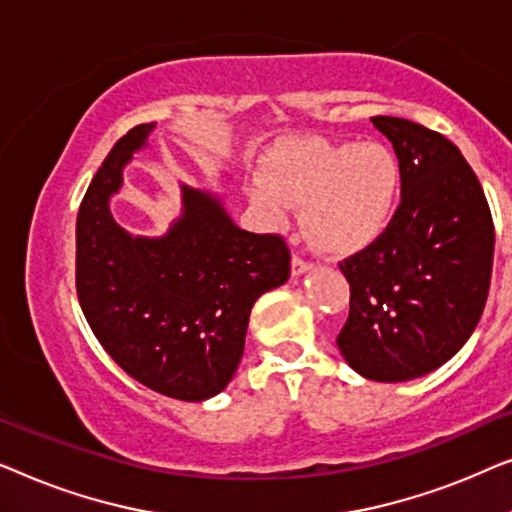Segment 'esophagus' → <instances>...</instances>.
Masks as SVG:
<instances>
[{
  "label": "esophagus",
  "mask_w": 512,
  "mask_h": 512,
  "mask_svg": "<svg viewBox=\"0 0 512 512\" xmlns=\"http://www.w3.org/2000/svg\"><path fill=\"white\" fill-rule=\"evenodd\" d=\"M311 269H313V264L308 262V259L299 257V255L292 257V276H301V273H306V271H311Z\"/></svg>",
  "instance_id": "esophagus-1"
}]
</instances>
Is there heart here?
Instances as JSON below:
<instances>
[{"mask_svg": "<svg viewBox=\"0 0 512 512\" xmlns=\"http://www.w3.org/2000/svg\"><path fill=\"white\" fill-rule=\"evenodd\" d=\"M401 185V162L385 143L301 139L271 155L253 199L271 222H283L290 204L306 201L304 227L315 246L350 257L387 234Z\"/></svg>", "mask_w": 512, "mask_h": 512, "instance_id": "heart-1", "label": "heart"}]
</instances>
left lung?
Returning a JSON list of instances; mask_svg holds the SVG:
<instances>
[{"mask_svg":"<svg viewBox=\"0 0 512 512\" xmlns=\"http://www.w3.org/2000/svg\"><path fill=\"white\" fill-rule=\"evenodd\" d=\"M371 122L401 162V204L376 246L338 264L350 315L336 343L359 376L403 383L443 366L473 334L492 280L494 222L455 143L392 115Z\"/></svg>","mask_w":512,"mask_h":512,"instance_id":"obj_1","label":"left lung"}]
</instances>
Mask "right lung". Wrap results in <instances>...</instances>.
<instances>
[{
    "label": "right lung",
    "instance_id": "1",
    "mask_svg": "<svg viewBox=\"0 0 512 512\" xmlns=\"http://www.w3.org/2000/svg\"><path fill=\"white\" fill-rule=\"evenodd\" d=\"M155 122L136 125L92 178L76 220V292L113 362L164 397L204 401L241 362L253 304L290 278L278 234L236 227L211 192L183 185V215L160 239L129 236L109 199Z\"/></svg>",
    "mask_w": 512,
    "mask_h": 512
}]
</instances>
